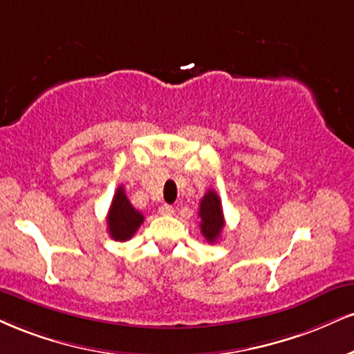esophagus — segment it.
Wrapping results in <instances>:
<instances>
[{
    "label": "esophagus",
    "instance_id": "1",
    "mask_svg": "<svg viewBox=\"0 0 354 354\" xmlns=\"http://www.w3.org/2000/svg\"><path fill=\"white\" fill-rule=\"evenodd\" d=\"M160 214H163V216H171V214H174V207L169 206V204H163V206L160 207Z\"/></svg>",
    "mask_w": 354,
    "mask_h": 354
}]
</instances>
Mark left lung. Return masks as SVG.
Returning a JSON list of instances; mask_svg holds the SVG:
<instances>
[{"mask_svg":"<svg viewBox=\"0 0 354 354\" xmlns=\"http://www.w3.org/2000/svg\"><path fill=\"white\" fill-rule=\"evenodd\" d=\"M199 218H201V232L204 239L211 244L221 237L224 227V214L223 206H221V199L216 191L209 189L203 196L201 203H199Z\"/></svg>","mask_w":354,"mask_h":354,"instance_id":"8db88e82","label":"left lung"}]
</instances>
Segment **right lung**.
Segmentation results:
<instances>
[{
	"label": "right lung",
	"mask_w": 354,
	"mask_h": 354,
	"mask_svg": "<svg viewBox=\"0 0 354 354\" xmlns=\"http://www.w3.org/2000/svg\"><path fill=\"white\" fill-rule=\"evenodd\" d=\"M143 219L145 218L142 212L136 211L131 206V203L125 194V189H123V186H120L113 196L112 206H110L107 214V229L110 237L120 242L131 239L133 234L142 225Z\"/></svg>",
	"instance_id": "right-lung-1"
}]
</instances>
